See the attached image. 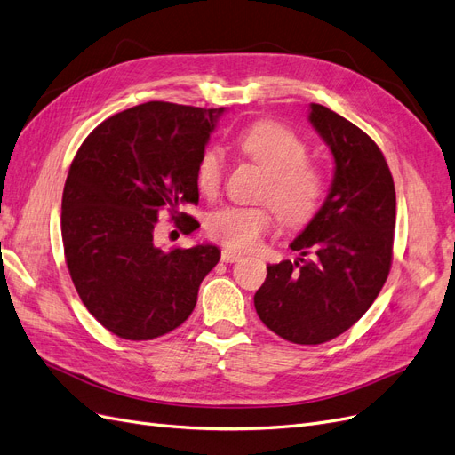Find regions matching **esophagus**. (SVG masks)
I'll list each match as a JSON object with an SVG mask.
<instances>
[{
  "label": "esophagus",
  "mask_w": 455,
  "mask_h": 455,
  "mask_svg": "<svg viewBox=\"0 0 455 455\" xmlns=\"http://www.w3.org/2000/svg\"><path fill=\"white\" fill-rule=\"evenodd\" d=\"M242 259H243V255L240 251H232V249H223V251H221V260L223 262H238Z\"/></svg>",
  "instance_id": "esophagus-1"
}]
</instances>
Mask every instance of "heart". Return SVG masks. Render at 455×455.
<instances>
[{
	"instance_id": "obj_1",
	"label": "heart",
	"mask_w": 455,
	"mask_h": 455,
	"mask_svg": "<svg viewBox=\"0 0 455 455\" xmlns=\"http://www.w3.org/2000/svg\"><path fill=\"white\" fill-rule=\"evenodd\" d=\"M236 145L249 160L268 175L262 198L272 204L282 221L300 227L317 213L325 195L321 170L307 163L306 143L289 128L275 123H257L242 130ZM225 175V155L208 148L196 163V185L202 195L215 196ZM274 225L268 208L230 206L212 213L206 221L210 236L228 247L249 249Z\"/></svg>"
}]
</instances>
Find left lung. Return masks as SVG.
<instances>
[{
	"label": "left lung",
	"mask_w": 455,
	"mask_h": 455,
	"mask_svg": "<svg viewBox=\"0 0 455 455\" xmlns=\"http://www.w3.org/2000/svg\"><path fill=\"white\" fill-rule=\"evenodd\" d=\"M307 121L334 158L329 195L291 242L300 257L267 267L255 310L277 336L314 346L357 323L382 291L397 200L382 151L361 128L319 104Z\"/></svg>",
	"instance_id": "left-lung-1"
}]
</instances>
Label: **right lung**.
Returning <instances> with one entry per match:
<instances>
[{"label":"right lung","instance_id":"1","mask_svg":"<svg viewBox=\"0 0 455 455\" xmlns=\"http://www.w3.org/2000/svg\"><path fill=\"white\" fill-rule=\"evenodd\" d=\"M223 113L148 101L106 119L73 158L62 196L68 270L86 310L119 339L178 329L221 257L213 243L163 251L155 227L163 208L175 223L193 219L180 208L198 202L196 163Z\"/></svg>","mask_w":455,"mask_h":455}]
</instances>
